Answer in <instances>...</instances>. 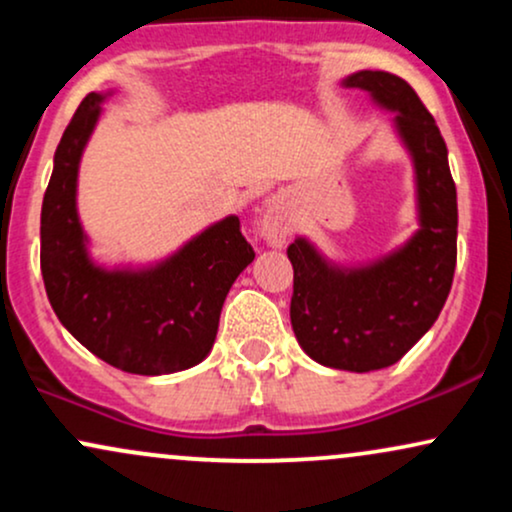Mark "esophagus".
Segmentation results:
<instances>
[{
    "label": "esophagus",
    "mask_w": 512,
    "mask_h": 512,
    "mask_svg": "<svg viewBox=\"0 0 512 512\" xmlns=\"http://www.w3.org/2000/svg\"><path fill=\"white\" fill-rule=\"evenodd\" d=\"M293 219L289 202L284 195H274L264 204L262 216H260V236L267 240V245L272 248H284L286 240H289Z\"/></svg>",
    "instance_id": "34e87169"
}]
</instances>
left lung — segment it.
<instances>
[{"mask_svg":"<svg viewBox=\"0 0 512 512\" xmlns=\"http://www.w3.org/2000/svg\"><path fill=\"white\" fill-rule=\"evenodd\" d=\"M361 88L395 113V129L414 161L419 231L402 248L363 267H337L313 243L289 245L291 325L322 366L368 373L392 366L431 330L457 262V192L440 129L407 81L390 72H356Z\"/></svg>","mask_w":512,"mask_h":512,"instance_id":"left-lung-1","label":"left lung"}]
</instances>
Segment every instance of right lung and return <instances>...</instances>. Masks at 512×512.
Here are the masks:
<instances>
[{"mask_svg": "<svg viewBox=\"0 0 512 512\" xmlns=\"http://www.w3.org/2000/svg\"><path fill=\"white\" fill-rule=\"evenodd\" d=\"M105 96L88 93L57 144L40 211L45 291L76 342L105 363L137 375L178 373L207 358L223 301L255 250L238 216H226L154 267L105 269L88 257L76 178Z\"/></svg>", "mask_w": 512, "mask_h": 512, "instance_id": "obj_1", "label": "right lung"}]
</instances>
